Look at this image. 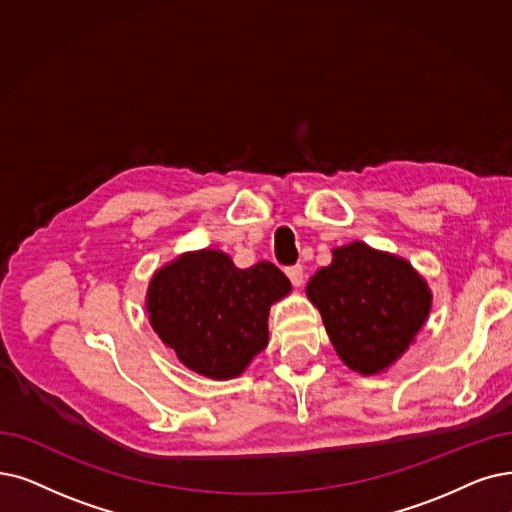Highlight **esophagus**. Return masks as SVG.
Masks as SVG:
<instances>
[{
  "label": "esophagus",
  "instance_id": "34e87169",
  "mask_svg": "<svg viewBox=\"0 0 512 512\" xmlns=\"http://www.w3.org/2000/svg\"><path fill=\"white\" fill-rule=\"evenodd\" d=\"M285 275L290 277L292 285H296V288H300V285L304 283V269L300 267V264H294V267H288V269H285Z\"/></svg>",
  "mask_w": 512,
  "mask_h": 512
}]
</instances>
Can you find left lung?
<instances>
[{"label":"left lung","instance_id":"left-lung-1","mask_svg":"<svg viewBox=\"0 0 512 512\" xmlns=\"http://www.w3.org/2000/svg\"><path fill=\"white\" fill-rule=\"evenodd\" d=\"M306 296L317 306L338 357L353 372L372 376L393 365L431 313L433 294L405 258L363 241L334 248Z\"/></svg>","mask_w":512,"mask_h":512}]
</instances>
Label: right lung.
Returning a JSON list of instances; mask_svg holds the SVG:
<instances>
[{"label": "right lung", "mask_w": 512, "mask_h": 512, "mask_svg": "<svg viewBox=\"0 0 512 512\" xmlns=\"http://www.w3.org/2000/svg\"><path fill=\"white\" fill-rule=\"evenodd\" d=\"M290 290L273 262L237 269L229 254L199 250L153 275L147 311L161 342L189 370L229 380L269 344V309Z\"/></svg>", "instance_id": "1"}]
</instances>
